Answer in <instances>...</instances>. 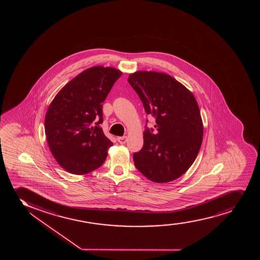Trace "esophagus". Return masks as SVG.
<instances>
[{
	"label": "esophagus",
	"instance_id": "obj_1",
	"mask_svg": "<svg viewBox=\"0 0 260 260\" xmlns=\"http://www.w3.org/2000/svg\"><path fill=\"white\" fill-rule=\"evenodd\" d=\"M126 140H127V139H126V136L117 138V141H118V142H119V144H121V145L125 144V142H126Z\"/></svg>",
	"mask_w": 260,
	"mask_h": 260
}]
</instances>
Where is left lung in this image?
Listing matches in <instances>:
<instances>
[{
  "instance_id": "8db88e82",
  "label": "left lung",
  "mask_w": 260,
  "mask_h": 260,
  "mask_svg": "<svg viewBox=\"0 0 260 260\" xmlns=\"http://www.w3.org/2000/svg\"><path fill=\"white\" fill-rule=\"evenodd\" d=\"M127 81L156 122L155 129L148 128L146 119L143 147L134 153L135 167L153 182H170L188 170L202 144L203 124L196 99L164 73L136 72Z\"/></svg>"
}]
</instances>
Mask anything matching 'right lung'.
Listing matches in <instances>:
<instances>
[{
	"instance_id": "1",
	"label": "right lung",
	"mask_w": 260,
	"mask_h": 260,
	"mask_svg": "<svg viewBox=\"0 0 260 260\" xmlns=\"http://www.w3.org/2000/svg\"><path fill=\"white\" fill-rule=\"evenodd\" d=\"M122 73L114 68L87 69L69 81L52 102L45 117L51 152L73 174H86L104 163L113 146L101 127L102 106Z\"/></svg>"
}]
</instances>
